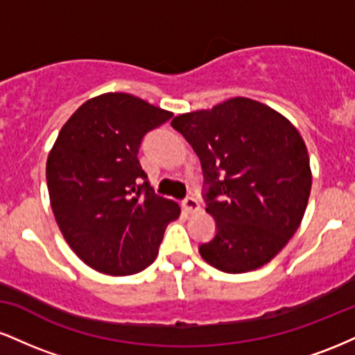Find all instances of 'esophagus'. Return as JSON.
Instances as JSON below:
<instances>
[{
  "label": "esophagus",
  "instance_id": "34e87169",
  "mask_svg": "<svg viewBox=\"0 0 355 355\" xmlns=\"http://www.w3.org/2000/svg\"><path fill=\"white\" fill-rule=\"evenodd\" d=\"M182 207L183 210L189 211V214H197V211H200V203H198L197 198L193 197H187L185 200L182 202Z\"/></svg>",
  "mask_w": 355,
  "mask_h": 355
}]
</instances>
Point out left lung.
Segmentation results:
<instances>
[{
  "label": "left lung",
  "instance_id": "8db88e82",
  "mask_svg": "<svg viewBox=\"0 0 355 355\" xmlns=\"http://www.w3.org/2000/svg\"><path fill=\"white\" fill-rule=\"evenodd\" d=\"M172 126L198 155L207 211L217 234L198 252L211 267L242 274L266 266L302 222L312 187L297 128L260 101L230 98L175 116Z\"/></svg>",
  "mask_w": 355,
  "mask_h": 355
}]
</instances>
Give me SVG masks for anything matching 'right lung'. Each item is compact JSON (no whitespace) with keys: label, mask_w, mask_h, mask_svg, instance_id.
Wrapping results in <instances>:
<instances>
[{"label":"right lung","mask_w":355,"mask_h":355,"mask_svg":"<svg viewBox=\"0 0 355 355\" xmlns=\"http://www.w3.org/2000/svg\"><path fill=\"white\" fill-rule=\"evenodd\" d=\"M172 116L128 93H105L73 113L48 155L56 223L73 252L101 274L148 267L180 215L177 202L155 193L138 162L144 137Z\"/></svg>","instance_id":"add662e5"}]
</instances>
